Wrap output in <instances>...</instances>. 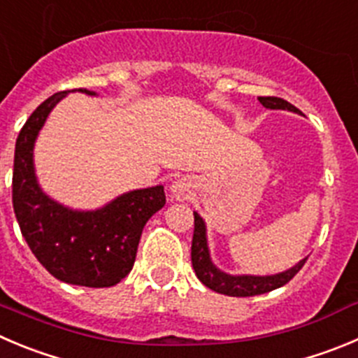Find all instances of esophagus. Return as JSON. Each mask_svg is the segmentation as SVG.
<instances>
[{
	"mask_svg": "<svg viewBox=\"0 0 358 358\" xmlns=\"http://www.w3.org/2000/svg\"><path fill=\"white\" fill-rule=\"evenodd\" d=\"M194 190V183L190 178H178L176 182L171 183V196L176 201H185L192 196Z\"/></svg>",
	"mask_w": 358,
	"mask_h": 358,
	"instance_id": "1",
	"label": "esophagus"
}]
</instances>
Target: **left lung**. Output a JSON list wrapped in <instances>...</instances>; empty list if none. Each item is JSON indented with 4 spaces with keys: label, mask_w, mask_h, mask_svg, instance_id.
Here are the masks:
<instances>
[{
    "label": "left lung",
    "mask_w": 358,
    "mask_h": 358,
    "mask_svg": "<svg viewBox=\"0 0 358 358\" xmlns=\"http://www.w3.org/2000/svg\"><path fill=\"white\" fill-rule=\"evenodd\" d=\"M259 102L265 106L266 109H286V111L300 113L295 106H292L286 100L279 99V96H258ZM190 258H192V266L206 288L213 289L217 293L228 296H255L268 293L272 289L285 286L286 282L293 279L307 258L296 263L286 272L275 273V275H229V273L222 272L217 268L212 263L208 250V242H206V226L205 220L194 212V236H192V249H190Z\"/></svg>",
    "instance_id": "1"
}]
</instances>
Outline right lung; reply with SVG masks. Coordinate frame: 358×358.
Here are the masks:
<instances>
[{"mask_svg": "<svg viewBox=\"0 0 358 358\" xmlns=\"http://www.w3.org/2000/svg\"><path fill=\"white\" fill-rule=\"evenodd\" d=\"M79 92L95 95L88 90ZM69 93L43 100L19 132L13 155V212L26 243L51 275L69 285L109 288L132 270L143 228L166 205V194L162 185L130 190L102 208L81 212L59 205L40 189L33 146L49 113Z\"/></svg>", "mask_w": 358, "mask_h": 358, "instance_id": "1", "label": "right lung"}]
</instances>
